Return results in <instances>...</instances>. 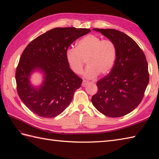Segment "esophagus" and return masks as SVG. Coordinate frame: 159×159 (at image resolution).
<instances>
[{
	"instance_id": "obj_1",
	"label": "esophagus",
	"mask_w": 159,
	"mask_h": 159,
	"mask_svg": "<svg viewBox=\"0 0 159 159\" xmlns=\"http://www.w3.org/2000/svg\"><path fill=\"white\" fill-rule=\"evenodd\" d=\"M88 83H89V81H88L84 80H83V81H82V85H83V86H85V85H87Z\"/></svg>"
}]
</instances>
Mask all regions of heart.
Listing matches in <instances>:
<instances>
[{
	"mask_svg": "<svg viewBox=\"0 0 159 159\" xmlns=\"http://www.w3.org/2000/svg\"><path fill=\"white\" fill-rule=\"evenodd\" d=\"M66 57L70 69L76 74L82 72L86 61L88 66L84 76L92 79L111 71L116 60L117 48L112 40L89 34L78 42L76 48L67 50Z\"/></svg>",
	"mask_w": 159,
	"mask_h": 159,
	"instance_id": "b5f03b06",
	"label": "heart"
}]
</instances>
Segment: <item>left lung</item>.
<instances>
[{"instance_id": "obj_1", "label": "left lung", "mask_w": 159, "mask_h": 159, "mask_svg": "<svg viewBox=\"0 0 159 159\" xmlns=\"http://www.w3.org/2000/svg\"><path fill=\"white\" fill-rule=\"evenodd\" d=\"M112 40L117 57L109 74L97 82L98 91L91 98L93 106L110 117L124 116L141 102L149 81L145 55L131 37L115 29L93 28Z\"/></svg>"}]
</instances>
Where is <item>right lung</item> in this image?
Here are the masks:
<instances>
[{
  "label": "right lung",
  "instance_id": "1",
  "mask_svg": "<svg viewBox=\"0 0 159 159\" xmlns=\"http://www.w3.org/2000/svg\"><path fill=\"white\" fill-rule=\"evenodd\" d=\"M91 32L88 28H55L38 36L23 51L16 70L18 94L31 111L45 118L61 113L80 88L82 80L72 71L66 53L72 42ZM34 70L44 75L38 87L30 83Z\"/></svg>",
  "mask_w": 159,
  "mask_h": 159
}]
</instances>
